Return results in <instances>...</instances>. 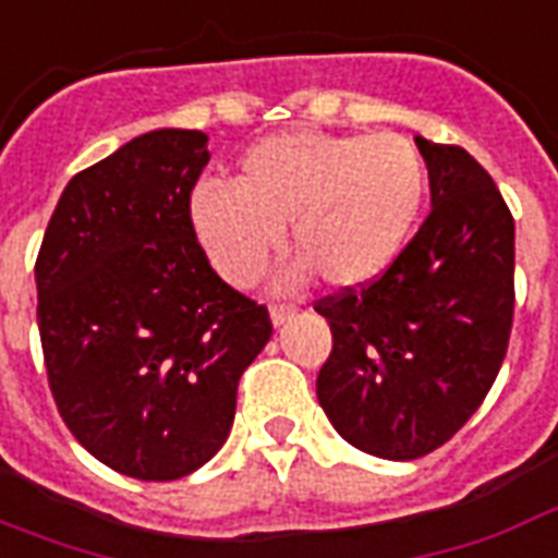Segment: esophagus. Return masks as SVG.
<instances>
[{
    "label": "esophagus",
    "instance_id": "34e87169",
    "mask_svg": "<svg viewBox=\"0 0 558 558\" xmlns=\"http://www.w3.org/2000/svg\"><path fill=\"white\" fill-rule=\"evenodd\" d=\"M295 313H299L295 304H271V322H275V325H283V322L292 319Z\"/></svg>",
    "mask_w": 558,
    "mask_h": 558
}]
</instances>
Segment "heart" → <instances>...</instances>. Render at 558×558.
Listing matches in <instances>:
<instances>
[{"instance_id":"b5f03b06","label":"heart","mask_w":558,"mask_h":558,"mask_svg":"<svg viewBox=\"0 0 558 558\" xmlns=\"http://www.w3.org/2000/svg\"><path fill=\"white\" fill-rule=\"evenodd\" d=\"M426 183V162L405 135L295 130L247 147L233 185H197L189 216L209 263L233 287H251L266 271L283 225L299 251L295 278L316 268L333 287H357L405 247Z\"/></svg>"}]
</instances>
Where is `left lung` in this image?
Here are the masks:
<instances>
[{
    "label": "left lung",
    "instance_id": "1",
    "mask_svg": "<svg viewBox=\"0 0 558 558\" xmlns=\"http://www.w3.org/2000/svg\"><path fill=\"white\" fill-rule=\"evenodd\" d=\"M432 213L381 275L313 307L331 325L316 396L352 447L411 461L476 414L509 349L514 218L458 144L416 138Z\"/></svg>",
    "mask_w": 558,
    "mask_h": 558
}]
</instances>
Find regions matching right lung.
I'll list each match as a JSON object with an SVG mask.
<instances>
[{"instance_id": "right-lung-1", "label": "right lung", "mask_w": 558, "mask_h": 558, "mask_svg": "<svg viewBox=\"0 0 558 558\" xmlns=\"http://www.w3.org/2000/svg\"><path fill=\"white\" fill-rule=\"evenodd\" d=\"M197 130H156L73 177L35 263L37 328L61 420L106 468L171 482L225 447L239 378L271 337L209 266L192 189Z\"/></svg>"}]
</instances>
